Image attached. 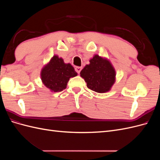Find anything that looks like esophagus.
I'll use <instances>...</instances> for the list:
<instances>
[{"label": "esophagus", "mask_w": 160, "mask_h": 160, "mask_svg": "<svg viewBox=\"0 0 160 160\" xmlns=\"http://www.w3.org/2000/svg\"><path fill=\"white\" fill-rule=\"evenodd\" d=\"M81 69H82V67H75V71H76V72H77L78 74L80 73V72H81Z\"/></svg>", "instance_id": "obj_1"}]
</instances>
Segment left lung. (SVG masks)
Masks as SVG:
<instances>
[{"mask_svg": "<svg viewBox=\"0 0 160 160\" xmlns=\"http://www.w3.org/2000/svg\"><path fill=\"white\" fill-rule=\"evenodd\" d=\"M89 62L80 72L88 88L100 93L109 91L115 81L116 74L113 65L109 60L98 55H95Z\"/></svg>", "mask_w": 160, "mask_h": 160, "instance_id": "1", "label": "left lung"}]
</instances>
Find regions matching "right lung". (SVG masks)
Returning a JSON list of instances; mask_svg holds the SVG:
<instances>
[{
  "label": "right lung",
  "mask_w": 160,
  "mask_h": 160,
  "mask_svg": "<svg viewBox=\"0 0 160 160\" xmlns=\"http://www.w3.org/2000/svg\"><path fill=\"white\" fill-rule=\"evenodd\" d=\"M77 75L73 67L65 63L63 59L54 55L41 72L42 83L52 92H60L67 88L71 77Z\"/></svg>",
  "instance_id": "add662e5"
}]
</instances>
